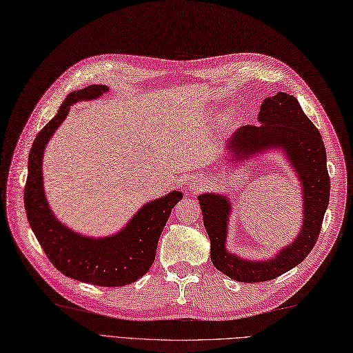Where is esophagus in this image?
<instances>
[{
    "mask_svg": "<svg viewBox=\"0 0 353 353\" xmlns=\"http://www.w3.org/2000/svg\"><path fill=\"white\" fill-rule=\"evenodd\" d=\"M191 184H192V182H191ZM200 185V182L199 181H194V187H199Z\"/></svg>",
    "mask_w": 353,
    "mask_h": 353,
    "instance_id": "34e87169",
    "label": "esophagus"
}]
</instances>
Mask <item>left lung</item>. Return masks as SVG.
Wrapping results in <instances>:
<instances>
[{
    "label": "left lung",
    "mask_w": 353,
    "mask_h": 353,
    "mask_svg": "<svg viewBox=\"0 0 353 353\" xmlns=\"http://www.w3.org/2000/svg\"><path fill=\"white\" fill-rule=\"evenodd\" d=\"M260 127H241L228 143L234 161L247 159L261 150L282 148L298 174L303 197L302 229L292 244L272 260L247 261L225 248L230 201L219 194H201L199 203L205 232L209 235L213 265L242 283L272 281L303 261L319 239L330 197L325 148L320 131L303 114L292 94L279 92L261 103Z\"/></svg>",
    "instance_id": "1"
}]
</instances>
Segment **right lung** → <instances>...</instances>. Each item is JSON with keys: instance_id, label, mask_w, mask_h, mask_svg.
<instances>
[{"instance_id": "add662e5", "label": "right lung", "mask_w": 353, "mask_h": 353, "mask_svg": "<svg viewBox=\"0 0 353 353\" xmlns=\"http://www.w3.org/2000/svg\"><path fill=\"white\" fill-rule=\"evenodd\" d=\"M108 90L109 88L103 84H93L70 93L58 114L38 132L29 153L24 209L36 239L55 269L67 277L90 285L125 286L149 272L162 230L175 204L182 199V192L172 191L148 203L118 234L93 239L74 234L57 221L46 203L42 185L43 150L54 131L68 115L70 106L99 98Z\"/></svg>"}]
</instances>
